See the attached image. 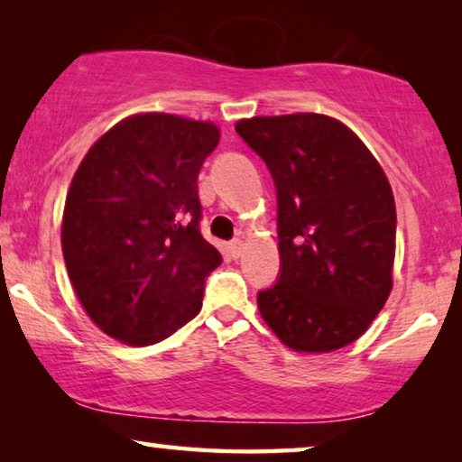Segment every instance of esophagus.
Segmentation results:
<instances>
[{
    "instance_id": "34e87169",
    "label": "esophagus",
    "mask_w": 462,
    "mask_h": 462,
    "mask_svg": "<svg viewBox=\"0 0 462 462\" xmlns=\"http://www.w3.org/2000/svg\"><path fill=\"white\" fill-rule=\"evenodd\" d=\"M229 252H231L233 258L242 256V252H244V242H242V239H231V242H229Z\"/></svg>"
}]
</instances>
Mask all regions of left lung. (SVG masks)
<instances>
[{"instance_id": "obj_1", "label": "left lung", "mask_w": 462, "mask_h": 462, "mask_svg": "<svg viewBox=\"0 0 462 462\" xmlns=\"http://www.w3.org/2000/svg\"><path fill=\"white\" fill-rule=\"evenodd\" d=\"M236 132L264 162L277 195L280 275L258 292V311L294 351L353 343L393 286L397 217L381 163L319 113L242 119Z\"/></svg>"}]
</instances>
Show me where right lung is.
I'll use <instances>...</instances> for the list:
<instances>
[{"label": "right lung", "mask_w": 462, "mask_h": 462, "mask_svg": "<svg viewBox=\"0 0 462 462\" xmlns=\"http://www.w3.org/2000/svg\"><path fill=\"white\" fill-rule=\"evenodd\" d=\"M218 128L166 113L124 119L88 151L69 187L62 254L94 324L144 346L201 309L223 263L199 231L198 176Z\"/></svg>", "instance_id": "right-lung-1"}]
</instances>
